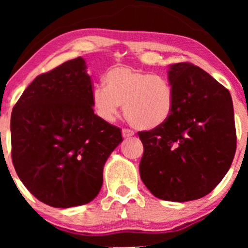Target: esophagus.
<instances>
[{"label": "esophagus", "mask_w": 248, "mask_h": 248, "mask_svg": "<svg viewBox=\"0 0 248 248\" xmlns=\"http://www.w3.org/2000/svg\"><path fill=\"white\" fill-rule=\"evenodd\" d=\"M122 135H123L124 139H128L133 137L134 132L132 130H128V128H123V130H122Z\"/></svg>", "instance_id": "obj_1"}]
</instances>
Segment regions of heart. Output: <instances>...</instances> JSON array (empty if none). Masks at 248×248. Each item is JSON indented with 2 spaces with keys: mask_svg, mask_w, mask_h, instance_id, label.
I'll return each mask as SVG.
<instances>
[{
  "mask_svg": "<svg viewBox=\"0 0 248 248\" xmlns=\"http://www.w3.org/2000/svg\"><path fill=\"white\" fill-rule=\"evenodd\" d=\"M104 82L93 88L90 98L97 116L105 122L115 121L124 105L128 123L150 131L164 125L174 111V89L164 77L117 66L105 74Z\"/></svg>",
  "mask_w": 248,
  "mask_h": 248,
  "instance_id": "heart-1",
  "label": "heart"
}]
</instances>
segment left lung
Wrapping results in <instances>:
<instances>
[{
    "label": "left lung",
    "mask_w": 248,
    "mask_h": 248,
    "mask_svg": "<svg viewBox=\"0 0 248 248\" xmlns=\"http://www.w3.org/2000/svg\"><path fill=\"white\" fill-rule=\"evenodd\" d=\"M175 108L160 127L139 132L144 152L142 182L155 198L187 202L209 194L225 177L236 152L229 91L189 63L169 65Z\"/></svg>",
    "instance_id": "8db88e82"
}]
</instances>
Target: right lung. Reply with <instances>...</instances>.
<instances>
[{"instance_id": "obj_1", "label": "right lung", "mask_w": 248, "mask_h": 248, "mask_svg": "<svg viewBox=\"0 0 248 248\" xmlns=\"http://www.w3.org/2000/svg\"><path fill=\"white\" fill-rule=\"evenodd\" d=\"M91 79L82 57L40 74L11 115L12 162L40 202L71 208L93 201L121 130L100 120L91 104Z\"/></svg>"}]
</instances>
